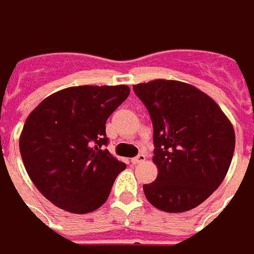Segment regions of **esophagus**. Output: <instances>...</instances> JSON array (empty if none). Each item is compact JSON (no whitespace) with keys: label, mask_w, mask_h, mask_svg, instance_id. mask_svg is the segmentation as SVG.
Masks as SVG:
<instances>
[{"label":"esophagus","mask_w":254,"mask_h":254,"mask_svg":"<svg viewBox=\"0 0 254 254\" xmlns=\"http://www.w3.org/2000/svg\"><path fill=\"white\" fill-rule=\"evenodd\" d=\"M144 159H146V156H144L143 153H140V154H137L136 157H133V159H132V163H133V164H139V163L144 162Z\"/></svg>","instance_id":"34e87169"}]
</instances>
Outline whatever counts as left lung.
Segmentation results:
<instances>
[{
	"label": "left lung",
	"mask_w": 254,
	"mask_h": 254,
	"mask_svg": "<svg viewBox=\"0 0 254 254\" xmlns=\"http://www.w3.org/2000/svg\"><path fill=\"white\" fill-rule=\"evenodd\" d=\"M133 91L153 124L159 174L144 184L147 201L164 212H186L221 186L235 152V130L211 97L190 84L154 80Z\"/></svg>",
	"instance_id": "1"
}]
</instances>
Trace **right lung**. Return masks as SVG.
Masks as SVG:
<instances>
[{"label": "right lung", "instance_id": "right-lung-1", "mask_svg": "<svg viewBox=\"0 0 254 254\" xmlns=\"http://www.w3.org/2000/svg\"><path fill=\"white\" fill-rule=\"evenodd\" d=\"M127 95V85L70 87L42 101L25 121L22 162L52 204L87 214L107 201L127 164L105 149V122Z\"/></svg>", "mask_w": 254, "mask_h": 254}]
</instances>
